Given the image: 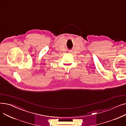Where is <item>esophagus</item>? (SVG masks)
<instances>
[{"label":"esophagus","instance_id":"34e87169","mask_svg":"<svg viewBox=\"0 0 126 126\" xmlns=\"http://www.w3.org/2000/svg\"><path fill=\"white\" fill-rule=\"evenodd\" d=\"M69 53H70V54H72V53H73V52H72V51H69Z\"/></svg>","mask_w":126,"mask_h":126}]
</instances>
